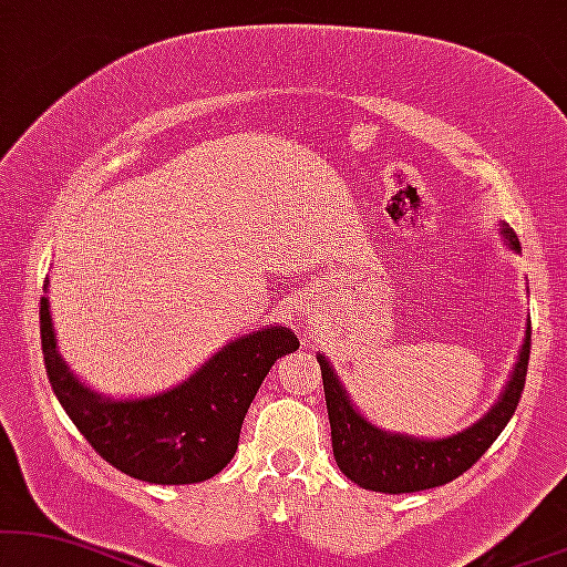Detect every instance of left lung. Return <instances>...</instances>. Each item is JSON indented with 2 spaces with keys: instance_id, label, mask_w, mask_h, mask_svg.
<instances>
[{
  "instance_id": "obj_1",
  "label": "left lung",
  "mask_w": 567,
  "mask_h": 567,
  "mask_svg": "<svg viewBox=\"0 0 567 567\" xmlns=\"http://www.w3.org/2000/svg\"><path fill=\"white\" fill-rule=\"evenodd\" d=\"M503 238L518 254L520 243L507 225H503ZM528 353H532V324L526 327L511 382L505 384V392L492 411L478 419L474 426L453 436H442V440L392 434L371 424L350 403V395L342 390L334 369L319 353L317 361L321 367V379H324L327 413L329 426H332V453L340 471L363 489L384 494L434 489V486L463 476L492 447V442L513 419L523 384H526Z\"/></svg>"
}]
</instances>
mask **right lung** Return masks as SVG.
<instances>
[{
  "instance_id": "add662e5",
  "label": "right lung",
  "mask_w": 567,
  "mask_h": 567,
  "mask_svg": "<svg viewBox=\"0 0 567 567\" xmlns=\"http://www.w3.org/2000/svg\"><path fill=\"white\" fill-rule=\"evenodd\" d=\"M298 348L292 329L267 324L235 337L172 390L114 400L68 369L56 348L49 298H41V350L56 400L106 463L148 484H198L217 476L238 450L243 419L264 377L277 358Z\"/></svg>"
}]
</instances>
